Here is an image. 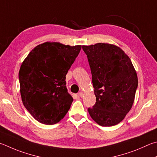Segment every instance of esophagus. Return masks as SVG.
I'll list each match as a JSON object with an SVG mask.
<instances>
[{
  "mask_svg": "<svg viewBox=\"0 0 157 157\" xmlns=\"http://www.w3.org/2000/svg\"><path fill=\"white\" fill-rule=\"evenodd\" d=\"M78 96L79 97V98H82V96H83V93L82 92H79L78 93Z\"/></svg>",
  "mask_w": 157,
  "mask_h": 157,
  "instance_id": "esophagus-1",
  "label": "esophagus"
}]
</instances>
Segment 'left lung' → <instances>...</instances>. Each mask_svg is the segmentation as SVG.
<instances>
[{
    "mask_svg": "<svg viewBox=\"0 0 157 157\" xmlns=\"http://www.w3.org/2000/svg\"><path fill=\"white\" fill-rule=\"evenodd\" d=\"M92 74L96 102L88 110L99 126L121 122L132 108L138 78L130 59L113 44L98 43L82 46Z\"/></svg>",
    "mask_w": 157,
    "mask_h": 157,
    "instance_id": "left-lung-1",
    "label": "left lung"
}]
</instances>
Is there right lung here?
<instances>
[{
    "mask_svg": "<svg viewBox=\"0 0 157 157\" xmlns=\"http://www.w3.org/2000/svg\"><path fill=\"white\" fill-rule=\"evenodd\" d=\"M81 48L47 42L34 48L22 63L18 78L22 103L40 123L56 124L70 109L73 99L65 79Z\"/></svg>",
    "mask_w": 157,
    "mask_h": 157,
    "instance_id": "obj_1",
    "label": "right lung"
}]
</instances>
